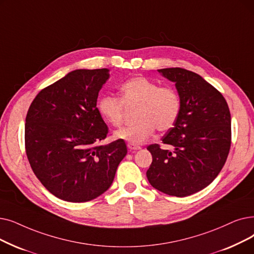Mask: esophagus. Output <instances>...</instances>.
<instances>
[{
    "mask_svg": "<svg viewBox=\"0 0 254 254\" xmlns=\"http://www.w3.org/2000/svg\"><path fill=\"white\" fill-rule=\"evenodd\" d=\"M127 147L129 150H138L141 147L139 145H135V144H131V143H127Z\"/></svg>",
    "mask_w": 254,
    "mask_h": 254,
    "instance_id": "esophagus-1",
    "label": "esophagus"
}]
</instances>
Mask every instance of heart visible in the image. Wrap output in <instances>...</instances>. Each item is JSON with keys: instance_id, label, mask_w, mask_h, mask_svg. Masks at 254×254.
<instances>
[{"instance_id": "obj_1", "label": "heart", "mask_w": 254, "mask_h": 254, "mask_svg": "<svg viewBox=\"0 0 254 254\" xmlns=\"http://www.w3.org/2000/svg\"><path fill=\"white\" fill-rule=\"evenodd\" d=\"M120 97L104 95L97 102L102 117L113 127H119L125 118L126 107L137 106L136 124L114 131V138L131 144H142L154 133L171 129L182 111V98L171 86L160 84L146 76H134L119 87Z\"/></svg>"}]
</instances>
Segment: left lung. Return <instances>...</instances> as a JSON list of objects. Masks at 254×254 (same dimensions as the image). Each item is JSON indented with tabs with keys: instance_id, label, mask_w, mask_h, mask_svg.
Masks as SVG:
<instances>
[{
	"instance_id": "8db88e82",
	"label": "left lung",
	"mask_w": 254,
	"mask_h": 254,
	"mask_svg": "<svg viewBox=\"0 0 254 254\" xmlns=\"http://www.w3.org/2000/svg\"><path fill=\"white\" fill-rule=\"evenodd\" d=\"M175 83L182 111L174 127L150 144L149 184L165 194L185 197L204 189L221 171L231 143V118L224 96L199 74L181 67L159 70Z\"/></svg>"
}]
</instances>
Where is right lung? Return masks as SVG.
Listing matches in <instances>:
<instances>
[{"instance_id":"add662e5","label":"right lung","mask_w":254,"mask_h":254,"mask_svg":"<svg viewBox=\"0 0 254 254\" xmlns=\"http://www.w3.org/2000/svg\"><path fill=\"white\" fill-rule=\"evenodd\" d=\"M109 70L78 69L43 88L28 110L25 148L33 172L53 195L86 202L112 185L126 142L100 145L109 128L98 112V92Z\"/></svg>"}]
</instances>
